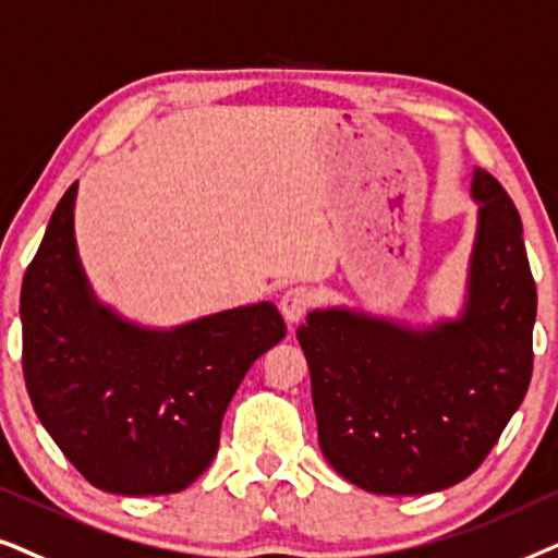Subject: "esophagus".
Segmentation results:
<instances>
[{
  "label": "esophagus",
  "mask_w": 558,
  "mask_h": 558,
  "mask_svg": "<svg viewBox=\"0 0 558 558\" xmlns=\"http://www.w3.org/2000/svg\"><path fill=\"white\" fill-rule=\"evenodd\" d=\"M311 306H314V291H308L303 286L288 288L283 299H280V311H283L288 324H299L308 314Z\"/></svg>",
  "instance_id": "esophagus-1"
}]
</instances>
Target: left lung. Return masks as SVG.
<instances>
[{
    "label": "left lung",
    "instance_id": "8db88e82",
    "mask_svg": "<svg viewBox=\"0 0 558 558\" xmlns=\"http://www.w3.org/2000/svg\"><path fill=\"white\" fill-rule=\"evenodd\" d=\"M477 227L457 316L428 324L314 308L295 337L311 369L318 447L375 495L439 493L470 477L525 398L536 283L510 196L474 168Z\"/></svg>",
    "mask_w": 558,
    "mask_h": 558
}]
</instances>
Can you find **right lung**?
I'll return each mask as SVG.
<instances>
[{"label":"right lung","instance_id":"obj_1","mask_svg":"<svg viewBox=\"0 0 558 558\" xmlns=\"http://www.w3.org/2000/svg\"><path fill=\"white\" fill-rule=\"evenodd\" d=\"M78 181L63 193L20 293L22 373L43 426L94 487L170 495L219 449L252 362L286 337L275 303L147 326L104 303L76 244Z\"/></svg>","mask_w":558,"mask_h":558}]
</instances>
